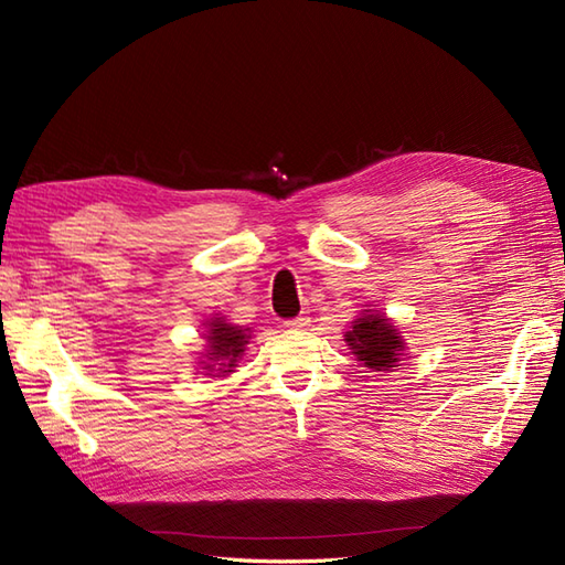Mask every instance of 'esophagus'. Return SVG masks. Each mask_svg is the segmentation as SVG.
Listing matches in <instances>:
<instances>
[{"label": "esophagus", "instance_id": "esophagus-1", "mask_svg": "<svg viewBox=\"0 0 565 565\" xmlns=\"http://www.w3.org/2000/svg\"><path fill=\"white\" fill-rule=\"evenodd\" d=\"M308 324H310V317L308 315H300V317H296V320H288L286 322L288 329H306Z\"/></svg>", "mask_w": 565, "mask_h": 565}]
</instances>
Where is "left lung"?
Here are the masks:
<instances>
[{"label":"left lung","instance_id":"left-lung-1","mask_svg":"<svg viewBox=\"0 0 565 565\" xmlns=\"http://www.w3.org/2000/svg\"><path fill=\"white\" fill-rule=\"evenodd\" d=\"M343 337L345 345L358 358V363L372 372H388L392 367H398L401 358L406 355L408 349L398 327L380 310L360 312Z\"/></svg>","mask_w":565,"mask_h":565}]
</instances>
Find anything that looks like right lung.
Masks as SVG:
<instances>
[{
	"mask_svg": "<svg viewBox=\"0 0 565 565\" xmlns=\"http://www.w3.org/2000/svg\"><path fill=\"white\" fill-rule=\"evenodd\" d=\"M205 353H202L200 365L210 377H226L234 372L236 363L245 353V345L250 343V329L226 322L224 315H212L207 320V334H205Z\"/></svg>",
	"mask_w": 565,
	"mask_h": 565,
	"instance_id": "obj_1",
	"label": "right lung"
}]
</instances>
